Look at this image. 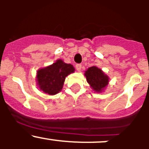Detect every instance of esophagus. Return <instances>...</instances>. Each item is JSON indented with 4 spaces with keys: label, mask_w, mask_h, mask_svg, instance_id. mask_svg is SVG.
Wrapping results in <instances>:
<instances>
[{
    "label": "esophagus",
    "mask_w": 149,
    "mask_h": 149,
    "mask_svg": "<svg viewBox=\"0 0 149 149\" xmlns=\"http://www.w3.org/2000/svg\"><path fill=\"white\" fill-rule=\"evenodd\" d=\"M81 67H82L81 64H76V69H77L78 70H81Z\"/></svg>",
    "instance_id": "34e87169"
}]
</instances>
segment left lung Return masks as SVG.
<instances>
[{"label": "left lung", "instance_id": "left-lung-1", "mask_svg": "<svg viewBox=\"0 0 149 149\" xmlns=\"http://www.w3.org/2000/svg\"><path fill=\"white\" fill-rule=\"evenodd\" d=\"M85 76L87 82L90 84L93 89L97 92H101L107 86L109 82V78L103 73L101 69L96 66H92L86 71Z\"/></svg>", "mask_w": 149, "mask_h": 149}]
</instances>
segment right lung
<instances>
[{
    "instance_id": "obj_1",
    "label": "right lung",
    "mask_w": 149,
    "mask_h": 149,
    "mask_svg": "<svg viewBox=\"0 0 149 149\" xmlns=\"http://www.w3.org/2000/svg\"><path fill=\"white\" fill-rule=\"evenodd\" d=\"M74 70L72 65L65 63L62 60H58L52 65L37 71V84L43 92L54 95L61 91L65 77Z\"/></svg>"
}]
</instances>
